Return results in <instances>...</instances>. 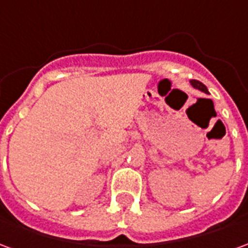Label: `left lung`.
<instances>
[{"label": "left lung", "mask_w": 248, "mask_h": 248, "mask_svg": "<svg viewBox=\"0 0 248 248\" xmlns=\"http://www.w3.org/2000/svg\"><path fill=\"white\" fill-rule=\"evenodd\" d=\"M191 85H192V86H194V87H195V89H199L201 92L208 93V92H207V87L204 86V85H203L202 82L197 81V79H192V81H191Z\"/></svg>", "instance_id": "1"}]
</instances>
